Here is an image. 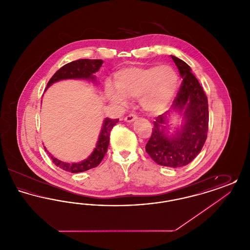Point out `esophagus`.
Returning <instances> with one entry per match:
<instances>
[{"mask_svg": "<svg viewBox=\"0 0 250 250\" xmlns=\"http://www.w3.org/2000/svg\"><path fill=\"white\" fill-rule=\"evenodd\" d=\"M137 118H138V117H137L136 114H128V115H126V116L125 117V122H133V121H135Z\"/></svg>", "mask_w": 250, "mask_h": 250, "instance_id": "esophagus-1", "label": "esophagus"}]
</instances>
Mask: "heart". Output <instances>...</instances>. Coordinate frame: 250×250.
<instances>
[{
    "label": "heart",
    "mask_w": 250,
    "mask_h": 250,
    "mask_svg": "<svg viewBox=\"0 0 250 250\" xmlns=\"http://www.w3.org/2000/svg\"><path fill=\"white\" fill-rule=\"evenodd\" d=\"M178 75L169 65L126 67L114 76V86L106 85L107 98L116 104H125V98H140L142 107L150 112L166 108L178 87Z\"/></svg>",
    "instance_id": "1"
}]
</instances>
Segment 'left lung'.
Segmentation results:
<instances>
[{
    "mask_svg": "<svg viewBox=\"0 0 250 250\" xmlns=\"http://www.w3.org/2000/svg\"><path fill=\"white\" fill-rule=\"evenodd\" d=\"M183 82L171 107L184 110L185 124L182 129L169 138L165 134L167 116L169 111L156 117L150 140L145 146L147 154L161 166L180 167L189 164L200 154L205 143L209 125L208 99L190 66L171 56Z\"/></svg>",
    "mask_w": 250,
    "mask_h": 250,
    "instance_id": "8db88e82",
    "label": "left lung"
}]
</instances>
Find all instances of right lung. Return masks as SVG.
Segmentation results:
<instances>
[{
    "label": "right lung",
    "instance_id": "obj_1",
    "mask_svg": "<svg viewBox=\"0 0 250 250\" xmlns=\"http://www.w3.org/2000/svg\"><path fill=\"white\" fill-rule=\"evenodd\" d=\"M103 61L102 60L80 59L77 61H73L71 62H68L62 66L58 71L56 72L51 79L48 81L47 88L50 85L61 80H67V79H85V80H95V76L93 74L98 71L100 67L102 66ZM119 122V119H110L106 118L104 120L103 126L100 132L98 142L96 144V147L93 152V154L90 155L87 159L80 163H65L62 161H60L53 157L50 154H48L52 162L57 167H61L62 169L65 171H69L72 173L77 172H83L88 169H91L93 167L98 166L104 156L107 153L108 143H109V134L110 131L113 128V126Z\"/></svg>",
    "mask_w": 250,
    "mask_h": 250
}]
</instances>
